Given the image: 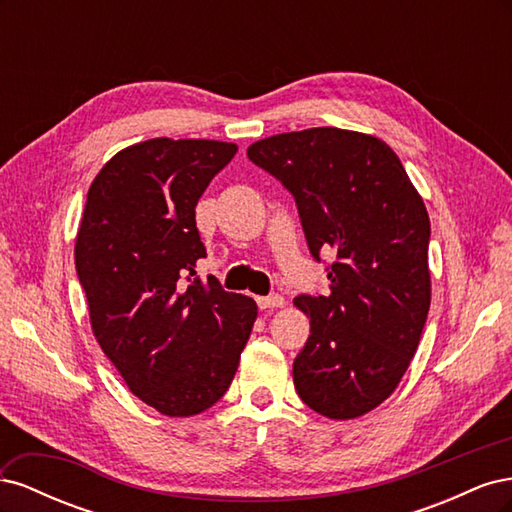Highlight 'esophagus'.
Returning a JSON list of instances; mask_svg holds the SVG:
<instances>
[{
    "mask_svg": "<svg viewBox=\"0 0 512 512\" xmlns=\"http://www.w3.org/2000/svg\"><path fill=\"white\" fill-rule=\"evenodd\" d=\"M258 307L260 309H277L284 307V297L282 294H271V297H258Z\"/></svg>",
    "mask_w": 512,
    "mask_h": 512,
    "instance_id": "esophagus-1",
    "label": "esophagus"
}]
</instances>
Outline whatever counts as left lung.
I'll use <instances>...</instances> for the list:
<instances>
[{"mask_svg": "<svg viewBox=\"0 0 512 512\" xmlns=\"http://www.w3.org/2000/svg\"><path fill=\"white\" fill-rule=\"evenodd\" d=\"M294 196L309 252H335L327 297L294 299L309 318L292 365L303 404L348 421L397 389L431 303L429 215L397 153L380 138L309 128L247 147Z\"/></svg>", "mask_w": 512, "mask_h": 512, "instance_id": "8db88e82", "label": "left lung"}]
</instances>
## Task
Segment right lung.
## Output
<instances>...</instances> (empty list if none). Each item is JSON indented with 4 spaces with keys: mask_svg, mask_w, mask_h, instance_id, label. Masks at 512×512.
<instances>
[{
    "mask_svg": "<svg viewBox=\"0 0 512 512\" xmlns=\"http://www.w3.org/2000/svg\"><path fill=\"white\" fill-rule=\"evenodd\" d=\"M235 143L149 138L108 160L74 243L89 322L128 389L166 416L211 408L235 378L256 301L196 277V205Z\"/></svg>",
    "mask_w": 512,
    "mask_h": 512,
    "instance_id": "obj_1",
    "label": "right lung"
}]
</instances>
